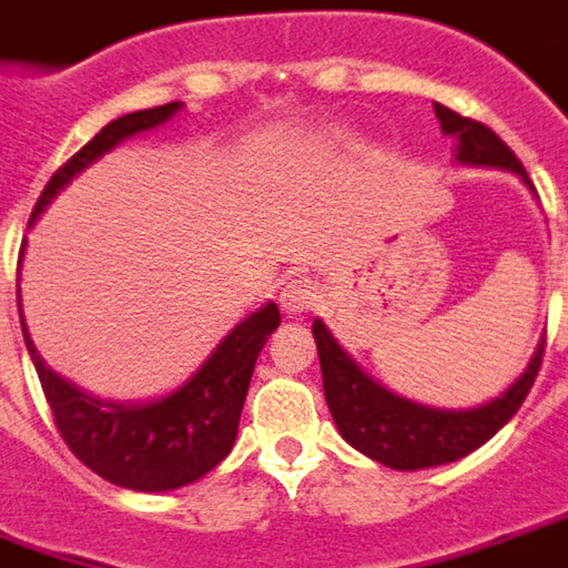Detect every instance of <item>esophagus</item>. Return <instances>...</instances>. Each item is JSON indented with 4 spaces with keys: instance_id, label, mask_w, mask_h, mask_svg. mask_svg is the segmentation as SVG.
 I'll return each instance as SVG.
<instances>
[{
    "instance_id": "34e87169",
    "label": "esophagus",
    "mask_w": 568,
    "mask_h": 568,
    "mask_svg": "<svg viewBox=\"0 0 568 568\" xmlns=\"http://www.w3.org/2000/svg\"><path fill=\"white\" fill-rule=\"evenodd\" d=\"M315 303H318V291H315V284L306 281V277H291L284 284V291H281V308L287 315H303Z\"/></svg>"
}]
</instances>
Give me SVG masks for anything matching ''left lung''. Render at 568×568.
<instances>
[{
  "label": "left lung",
  "instance_id": "1",
  "mask_svg": "<svg viewBox=\"0 0 568 568\" xmlns=\"http://www.w3.org/2000/svg\"><path fill=\"white\" fill-rule=\"evenodd\" d=\"M433 108L439 116L442 132L457 139L460 163L510 170L523 175V182L531 187L519 158L486 123L460 116L445 104H433ZM312 336L322 358L324 398L334 414L339 436L362 455L374 457L377 464L393 467V470H424V467L452 464L457 457L476 452L479 445H486L526 402L531 383L541 371V358H545V339H541L529 367L516 377V383L507 386V393H500L498 398H491L479 408L442 410L408 402L389 393L377 381H371L365 371L352 362L349 352L331 336L327 324L318 318L312 324Z\"/></svg>",
  "mask_w": 568,
  "mask_h": 568
}]
</instances>
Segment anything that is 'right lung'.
<instances>
[{
	"label": "right lung",
	"instance_id": "right-lung-1",
	"mask_svg": "<svg viewBox=\"0 0 568 568\" xmlns=\"http://www.w3.org/2000/svg\"><path fill=\"white\" fill-rule=\"evenodd\" d=\"M175 111H182V101L111 120L49 179V185L33 206L30 225L58 197V191H64L85 166H92L101 154L113 151L132 135L163 126ZM277 324H281V312L275 303H265L260 312L246 315L213 349L201 371L187 377L175 393L144 405H120V402L85 396L73 383L61 381L52 367H45L27 334L21 312L27 352L33 358L61 439L68 442L70 452L89 470H95L113 486L132 488V491L182 488L187 483H197L229 457L237 439V424H241L253 367Z\"/></svg>",
	"mask_w": 568,
	"mask_h": 568
}]
</instances>
